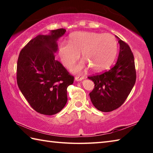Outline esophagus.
I'll list each match as a JSON object with an SVG mask.
<instances>
[{
	"mask_svg": "<svg viewBox=\"0 0 153 153\" xmlns=\"http://www.w3.org/2000/svg\"><path fill=\"white\" fill-rule=\"evenodd\" d=\"M84 78V77H75V80H76V81L79 82V81H81V80H82Z\"/></svg>",
	"mask_w": 153,
	"mask_h": 153,
	"instance_id": "34e87169",
	"label": "esophagus"
}]
</instances>
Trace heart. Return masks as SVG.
I'll use <instances>...</instances> for the list:
<instances>
[{"instance_id": "b5f03b06", "label": "heart", "mask_w": 153, "mask_h": 153, "mask_svg": "<svg viewBox=\"0 0 153 153\" xmlns=\"http://www.w3.org/2000/svg\"><path fill=\"white\" fill-rule=\"evenodd\" d=\"M117 51V40L111 33L75 32L69 35L68 42L59 45L58 53L67 69L74 66L81 53L84 60L74 69L76 73H81L87 67L97 71L108 68L115 60Z\"/></svg>"}]
</instances>
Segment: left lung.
<instances>
[{"label": "left lung", "instance_id": "left-lung-1", "mask_svg": "<svg viewBox=\"0 0 153 153\" xmlns=\"http://www.w3.org/2000/svg\"><path fill=\"white\" fill-rule=\"evenodd\" d=\"M118 38L120 45L117 63L109 70L88 76L94 83L90 100L98 110L110 112L120 107L132 90L136 79L133 53L126 42Z\"/></svg>", "mask_w": 153, "mask_h": 153}]
</instances>
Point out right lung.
<instances>
[{
    "label": "right lung",
    "instance_id": "add662e5",
    "mask_svg": "<svg viewBox=\"0 0 153 153\" xmlns=\"http://www.w3.org/2000/svg\"><path fill=\"white\" fill-rule=\"evenodd\" d=\"M60 28L50 35L33 38L20 51L17 64V82L21 92L36 112L53 115L67 101V88L74 77L55 60L56 40L65 33Z\"/></svg>",
    "mask_w": 153,
    "mask_h": 153
}]
</instances>
